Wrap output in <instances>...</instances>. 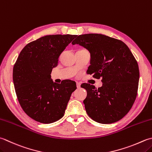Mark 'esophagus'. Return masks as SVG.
<instances>
[{
    "label": "esophagus",
    "instance_id": "34e87169",
    "mask_svg": "<svg viewBox=\"0 0 152 152\" xmlns=\"http://www.w3.org/2000/svg\"><path fill=\"white\" fill-rule=\"evenodd\" d=\"M80 86H81V84H80V82H76V86L78 88H80Z\"/></svg>",
    "mask_w": 152,
    "mask_h": 152
}]
</instances>
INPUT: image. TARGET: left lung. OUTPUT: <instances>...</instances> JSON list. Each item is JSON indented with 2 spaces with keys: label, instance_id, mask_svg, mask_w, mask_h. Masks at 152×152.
Listing matches in <instances>:
<instances>
[{
  "label": "left lung",
  "instance_id": "obj_1",
  "mask_svg": "<svg viewBox=\"0 0 152 152\" xmlns=\"http://www.w3.org/2000/svg\"><path fill=\"white\" fill-rule=\"evenodd\" d=\"M72 44L89 50L87 72L95 78H102L103 85L97 89L89 84L82 85L87 91L84 100L86 113L102 124L121 120L132 107L138 88L139 68L130 50L122 41L98 34L78 35Z\"/></svg>",
  "mask_w": 152,
  "mask_h": 152
}]
</instances>
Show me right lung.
I'll use <instances>...</instances> for the list:
<instances>
[{"label":"right lung","mask_w":152,"mask_h":152,"mask_svg":"<svg viewBox=\"0 0 152 152\" xmlns=\"http://www.w3.org/2000/svg\"><path fill=\"white\" fill-rule=\"evenodd\" d=\"M76 35H49L23 47L13 68V82L18 102L29 117L49 124L64 116L76 83L51 79L59 56Z\"/></svg>","instance_id":"1"}]
</instances>
